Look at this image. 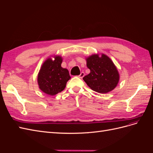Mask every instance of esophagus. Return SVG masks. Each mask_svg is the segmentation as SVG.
Listing matches in <instances>:
<instances>
[{
	"mask_svg": "<svg viewBox=\"0 0 153 153\" xmlns=\"http://www.w3.org/2000/svg\"><path fill=\"white\" fill-rule=\"evenodd\" d=\"M84 75H85V73H84V72H82L79 75H78V77L79 78H82L84 76Z\"/></svg>",
	"mask_w": 153,
	"mask_h": 153,
	"instance_id": "1",
	"label": "esophagus"
}]
</instances>
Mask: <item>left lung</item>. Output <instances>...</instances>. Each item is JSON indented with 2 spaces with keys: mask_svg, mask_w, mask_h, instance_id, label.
Returning a JSON list of instances; mask_svg holds the SVG:
<instances>
[{
  "mask_svg": "<svg viewBox=\"0 0 153 153\" xmlns=\"http://www.w3.org/2000/svg\"><path fill=\"white\" fill-rule=\"evenodd\" d=\"M87 66L90 73L84 80L92 90L101 94L107 93L117 86L119 80L117 69L107 55H92L86 59Z\"/></svg>",
  "mask_w": 153,
  "mask_h": 153,
  "instance_id": "left-lung-1",
  "label": "left lung"
}]
</instances>
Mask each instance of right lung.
<instances>
[{"instance_id": "obj_1", "label": "right lung", "mask_w": 153, "mask_h": 153, "mask_svg": "<svg viewBox=\"0 0 153 153\" xmlns=\"http://www.w3.org/2000/svg\"><path fill=\"white\" fill-rule=\"evenodd\" d=\"M62 59L61 56L54 57V60L48 58L41 66L38 75L39 89L50 96L57 94L66 87L67 82L70 79L67 69L62 68Z\"/></svg>"}]
</instances>
